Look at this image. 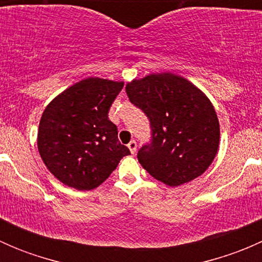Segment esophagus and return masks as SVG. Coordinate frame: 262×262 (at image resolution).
I'll return each instance as SVG.
<instances>
[{
	"mask_svg": "<svg viewBox=\"0 0 262 262\" xmlns=\"http://www.w3.org/2000/svg\"><path fill=\"white\" fill-rule=\"evenodd\" d=\"M128 148H129V150H130V152L134 155V153L137 152V142L136 141H130V142H129Z\"/></svg>",
	"mask_w": 262,
	"mask_h": 262,
	"instance_id": "1",
	"label": "esophagus"
}]
</instances>
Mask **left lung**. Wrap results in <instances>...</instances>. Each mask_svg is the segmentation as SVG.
I'll list each match as a JSON object with an SVG mask.
<instances>
[{
  "instance_id": "8db88e82",
  "label": "left lung",
  "mask_w": 262,
  "mask_h": 262,
  "mask_svg": "<svg viewBox=\"0 0 262 262\" xmlns=\"http://www.w3.org/2000/svg\"><path fill=\"white\" fill-rule=\"evenodd\" d=\"M126 95L150 124V142L138 161L168 186L189 182L213 162L219 147V121L212 102L196 86L173 73L129 82Z\"/></svg>"
}]
</instances>
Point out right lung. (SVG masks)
Wrapping results in <instances>:
<instances>
[{
  "label": "right lung",
  "instance_id": "obj_1",
  "mask_svg": "<svg viewBox=\"0 0 262 262\" xmlns=\"http://www.w3.org/2000/svg\"><path fill=\"white\" fill-rule=\"evenodd\" d=\"M124 82L90 77L58 95L39 123L38 149L48 170L77 190L101 185L124 156L109 110Z\"/></svg>",
  "mask_w": 262,
  "mask_h": 262
}]
</instances>
